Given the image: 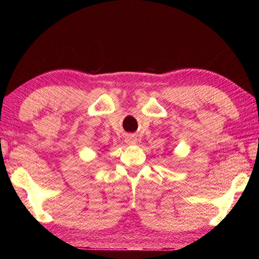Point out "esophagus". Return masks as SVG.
Instances as JSON below:
<instances>
[{"instance_id":"1","label":"esophagus","mask_w":259,"mask_h":259,"mask_svg":"<svg viewBox=\"0 0 259 259\" xmlns=\"http://www.w3.org/2000/svg\"><path fill=\"white\" fill-rule=\"evenodd\" d=\"M125 143L128 144V145H135V144L137 143V138H136L135 136H126Z\"/></svg>"}]
</instances>
